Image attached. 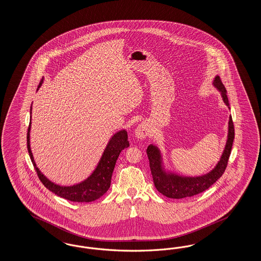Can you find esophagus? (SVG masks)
Wrapping results in <instances>:
<instances>
[{
  "label": "esophagus",
  "instance_id": "esophagus-1",
  "mask_svg": "<svg viewBox=\"0 0 261 261\" xmlns=\"http://www.w3.org/2000/svg\"><path fill=\"white\" fill-rule=\"evenodd\" d=\"M149 134V128L147 124L141 123L135 129V137L138 139H145Z\"/></svg>",
  "mask_w": 261,
  "mask_h": 261
}]
</instances>
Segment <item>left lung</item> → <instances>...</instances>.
<instances>
[{"mask_svg": "<svg viewBox=\"0 0 261 261\" xmlns=\"http://www.w3.org/2000/svg\"><path fill=\"white\" fill-rule=\"evenodd\" d=\"M213 84L220 92L223 101L229 109L227 91L223 85L219 75H216L214 77ZM227 137V142L222 153L221 158L218 161L216 166H214V169H212L206 174L195 177L182 176L166 169L162 152L159 149L158 146L155 144L148 145L146 153L149 159V166L154 185L159 192L166 197L182 199L197 195L207 190L211 186H213L223 175L228 165L232 142L234 139V128L231 116H229Z\"/></svg>", "mask_w": 261, "mask_h": 261, "instance_id": "obj_1", "label": "left lung"}]
</instances>
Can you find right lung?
<instances>
[{
    "instance_id": "right-lung-1",
    "label": "right lung",
    "mask_w": 261,
    "mask_h": 261,
    "mask_svg": "<svg viewBox=\"0 0 261 261\" xmlns=\"http://www.w3.org/2000/svg\"><path fill=\"white\" fill-rule=\"evenodd\" d=\"M44 79L40 82L39 89ZM32 107H31V122L28 130V150L30 157L32 159L33 166L37 172L40 181L43 185L56 195L67 199L72 202H93L96 199L101 197L107 192L111 186V178L116 166L117 160L119 158L120 152L129 146L128 136L125 129L119 130L116 134L113 135L103 151L102 156L99 160L97 166L87 179L84 181L72 185V186H60L56 182H51L47 177L40 171L36 166L32 155L31 148V127H32Z\"/></svg>"
}]
</instances>
